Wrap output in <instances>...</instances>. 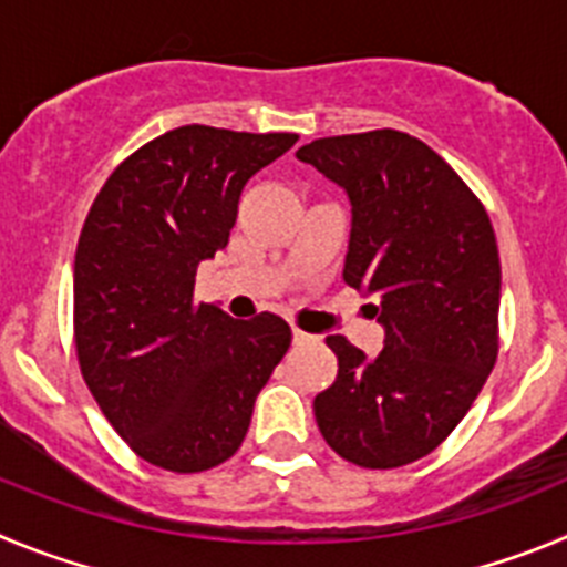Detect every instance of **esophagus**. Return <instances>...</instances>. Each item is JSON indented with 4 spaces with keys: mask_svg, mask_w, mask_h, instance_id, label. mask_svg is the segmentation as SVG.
<instances>
[{
    "mask_svg": "<svg viewBox=\"0 0 567 567\" xmlns=\"http://www.w3.org/2000/svg\"><path fill=\"white\" fill-rule=\"evenodd\" d=\"M313 341H319V336H310L305 330L293 328V344H313Z\"/></svg>",
    "mask_w": 567,
    "mask_h": 567,
    "instance_id": "esophagus-1",
    "label": "esophagus"
}]
</instances>
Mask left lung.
Instances as JSON below:
<instances>
[{
  "instance_id": "left-lung-1",
  "label": "left lung",
  "mask_w": 567,
  "mask_h": 567,
  "mask_svg": "<svg viewBox=\"0 0 567 567\" xmlns=\"http://www.w3.org/2000/svg\"><path fill=\"white\" fill-rule=\"evenodd\" d=\"M296 157L353 203L344 282L379 302L384 350L328 336L336 381L313 398L321 437L361 468L441 446L494 370L499 254L492 220L435 150L398 130L310 141Z\"/></svg>"
}]
</instances>
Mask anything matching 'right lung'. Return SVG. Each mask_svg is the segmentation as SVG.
I'll return each mask as SVG.
<instances>
[{
  "mask_svg": "<svg viewBox=\"0 0 567 567\" xmlns=\"http://www.w3.org/2000/svg\"><path fill=\"white\" fill-rule=\"evenodd\" d=\"M296 141L177 126L118 163L90 206L75 248V355L112 430L152 466L195 474L228 461L288 353L285 319L239 321L195 302V277L226 248L248 177Z\"/></svg>",
  "mask_w": 567,
  "mask_h": 567,
  "instance_id": "1",
  "label": "right lung"
}]
</instances>
